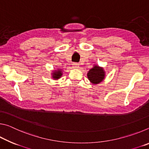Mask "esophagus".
Segmentation results:
<instances>
[{"mask_svg": "<svg viewBox=\"0 0 149 149\" xmlns=\"http://www.w3.org/2000/svg\"><path fill=\"white\" fill-rule=\"evenodd\" d=\"M72 67L74 68H79V64H78L77 63H73Z\"/></svg>", "mask_w": 149, "mask_h": 149, "instance_id": "34e87169", "label": "esophagus"}]
</instances>
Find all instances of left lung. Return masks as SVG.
I'll use <instances>...</instances> for the list:
<instances>
[{
	"instance_id": "1",
	"label": "left lung",
	"mask_w": 149,
	"mask_h": 149,
	"mask_svg": "<svg viewBox=\"0 0 149 149\" xmlns=\"http://www.w3.org/2000/svg\"><path fill=\"white\" fill-rule=\"evenodd\" d=\"M87 77L93 84H99L102 82L105 77L104 69L99 65H94L87 73Z\"/></svg>"
}]
</instances>
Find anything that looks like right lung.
Listing matches in <instances>:
<instances>
[{
    "instance_id": "add662e5",
    "label": "right lung",
    "mask_w": 149,
    "mask_h": 149,
    "mask_svg": "<svg viewBox=\"0 0 149 149\" xmlns=\"http://www.w3.org/2000/svg\"><path fill=\"white\" fill-rule=\"evenodd\" d=\"M52 78L54 79H58L62 75V72L61 70H54V71L52 72Z\"/></svg>"
}]
</instances>
